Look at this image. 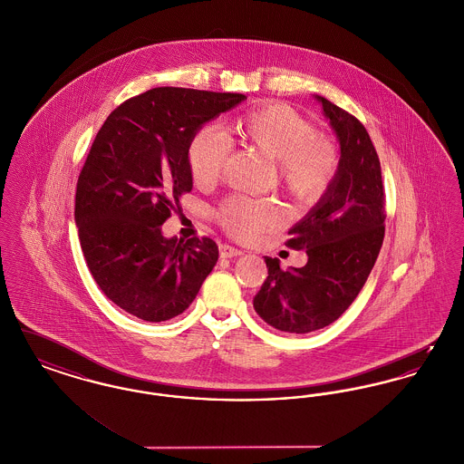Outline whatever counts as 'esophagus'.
Returning <instances> with one entry per match:
<instances>
[{
  "label": "esophagus",
  "mask_w": 464,
  "mask_h": 464,
  "mask_svg": "<svg viewBox=\"0 0 464 464\" xmlns=\"http://www.w3.org/2000/svg\"><path fill=\"white\" fill-rule=\"evenodd\" d=\"M219 254H221V257H238V256H242L243 252L240 248H235L231 245H221Z\"/></svg>",
  "instance_id": "esophagus-1"
}]
</instances>
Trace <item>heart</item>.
Wrapping results in <instances>:
<instances>
[{
	"label": "heart",
	"instance_id": "heart-1",
	"mask_svg": "<svg viewBox=\"0 0 464 464\" xmlns=\"http://www.w3.org/2000/svg\"><path fill=\"white\" fill-rule=\"evenodd\" d=\"M235 133L246 144L275 161L282 186L301 199L316 198L331 184L337 169V155L331 142L313 130L308 118L282 102L266 104L240 116ZM229 139L214 127H203L188 148V165L197 184H210L221 176L229 155ZM282 208L265 199L235 197L221 208L222 226L238 238L278 226Z\"/></svg>",
	"mask_w": 464,
	"mask_h": 464
}]
</instances>
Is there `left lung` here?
Instances as JSON below:
<instances>
[{
    "label": "left lung",
    "instance_id": "1",
    "mask_svg": "<svg viewBox=\"0 0 464 464\" xmlns=\"http://www.w3.org/2000/svg\"><path fill=\"white\" fill-rule=\"evenodd\" d=\"M322 106L339 142V163L325 193L290 229L287 246L304 250L308 263L284 271L265 257L267 278L254 309L267 325L308 334L335 322L367 282L384 238L381 163L365 127L322 95Z\"/></svg>",
    "mask_w": 464,
    "mask_h": 464
}]
</instances>
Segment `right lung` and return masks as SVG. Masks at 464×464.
<instances>
[{
	"mask_svg": "<svg viewBox=\"0 0 464 464\" xmlns=\"http://www.w3.org/2000/svg\"><path fill=\"white\" fill-rule=\"evenodd\" d=\"M243 93L158 87L120 104L90 148L76 186L74 222L93 280L146 322L189 308L219 257L210 238H167L161 224L193 189L188 148Z\"/></svg>",
	"mask_w": 464,
	"mask_h": 464,
	"instance_id": "add662e5",
	"label": "right lung"
}]
</instances>
